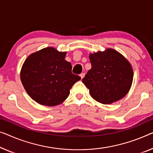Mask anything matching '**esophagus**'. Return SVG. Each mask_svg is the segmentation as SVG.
Masks as SVG:
<instances>
[{
	"label": "esophagus",
	"mask_w": 153,
	"mask_h": 153,
	"mask_svg": "<svg viewBox=\"0 0 153 153\" xmlns=\"http://www.w3.org/2000/svg\"><path fill=\"white\" fill-rule=\"evenodd\" d=\"M84 76H85V74H84V73H82V74L79 75V76H80V77H81V79H82L83 77H84Z\"/></svg>",
	"instance_id": "1"
}]
</instances>
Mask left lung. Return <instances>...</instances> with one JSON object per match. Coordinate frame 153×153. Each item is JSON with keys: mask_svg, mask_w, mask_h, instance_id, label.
Returning a JSON list of instances; mask_svg holds the SVG:
<instances>
[{"mask_svg": "<svg viewBox=\"0 0 153 153\" xmlns=\"http://www.w3.org/2000/svg\"><path fill=\"white\" fill-rule=\"evenodd\" d=\"M91 69L82 82L89 89L91 96L103 104H110L126 96L131 87L133 70L129 61L116 50L89 54Z\"/></svg>", "mask_w": 153, "mask_h": 153, "instance_id": "left-lung-1", "label": "left lung"}]
</instances>
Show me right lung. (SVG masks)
Masks as SVG:
<instances>
[{
	"label": "right lung",
	"instance_id": "obj_1",
	"mask_svg": "<svg viewBox=\"0 0 153 153\" xmlns=\"http://www.w3.org/2000/svg\"><path fill=\"white\" fill-rule=\"evenodd\" d=\"M67 52L48 47L27 57L20 71L26 92L37 103L48 106L60 104L69 95L72 86L81 79L71 72L65 60Z\"/></svg>",
	"mask_w": 153,
	"mask_h": 153
}]
</instances>
